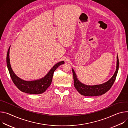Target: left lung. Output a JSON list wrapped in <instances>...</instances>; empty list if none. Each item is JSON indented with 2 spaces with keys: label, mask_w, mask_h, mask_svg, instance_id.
I'll return each instance as SVG.
<instances>
[{
  "label": "left lung",
  "mask_w": 128,
  "mask_h": 128,
  "mask_svg": "<svg viewBox=\"0 0 128 128\" xmlns=\"http://www.w3.org/2000/svg\"><path fill=\"white\" fill-rule=\"evenodd\" d=\"M119 67V60L118 56L117 55V64H116V72L111 77V78L107 82L99 85H95V86H86L81 83L77 78V76L74 72L73 69H72L73 78H74V84L75 88L77 91L82 95L84 96H101L106 92H107L112 87L113 83H114L118 70Z\"/></svg>",
  "instance_id": "left-lung-1"
}]
</instances>
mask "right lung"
Masks as SVG:
<instances>
[{
	"instance_id": "right-lung-1",
	"label": "right lung",
	"mask_w": 128,
	"mask_h": 128,
	"mask_svg": "<svg viewBox=\"0 0 128 128\" xmlns=\"http://www.w3.org/2000/svg\"><path fill=\"white\" fill-rule=\"evenodd\" d=\"M10 48L7 53L6 63L10 76L12 82L17 88L21 92L27 94H37L44 92L50 86L55 70L60 65L64 64V61H62L55 64L48 73L44 78L40 79L31 81H24L17 77L11 68L9 56Z\"/></svg>"
}]
</instances>
